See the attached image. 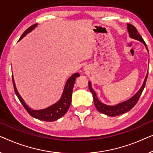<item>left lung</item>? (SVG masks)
<instances>
[{
  "mask_svg": "<svg viewBox=\"0 0 153 153\" xmlns=\"http://www.w3.org/2000/svg\"><path fill=\"white\" fill-rule=\"evenodd\" d=\"M127 25H128V31L129 33V36H130L131 38L134 39H137L138 41H140L141 42L143 43V44L145 45L146 48L147 49L148 52V50L147 48V46H146V43L143 41V38L141 37L140 34L138 33L136 27H135L133 25L129 24V23H127ZM148 71L147 73V75H146L145 79H144L143 83V85H142L141 87L134 96H133L131 98L128 99V100L125 101V102L119 103V104L114 105V106L107 105L105 104H103L102 102H101L98 99L96 92L94 91L93 89H92L91 82H89V88L90 91L91 92L92 95H93L94 102V105H95L96 108L97 109V110L99 111V112L104 114H106L107 116H109V117H117V116L123 114L130 111V109L133 108L134 105L137 104V102H138L139 98H140L142 92H143L144 89V87H145L146 86V80H147V77H148Z\"/></svg>",
  "mask_w": 153,
  "mask_h": 153,
  "instance_id": "obj_1",
  "label": "left lung"
}]
</instances>
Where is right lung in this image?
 <instances>
[{"instance_id":"add662e5","label":"right lung","mask_w":153,"mask_h":153,"mask_svg":"<svg viewBox=\"0 0 153 153\" xmlns=\"http://www.w3.org/2000/svg\"><path fill=\"white\" fill-rule=\"evenodd\" d=\"M37 26V23L34 24L28 27L26 30H25L23 34L21 35V36L19 39V40H21V39L24 37L27 33H29L30 32L35 28ZM79 76V74L78 73L74 74L72 75L68 79L67 82H66L65 87H64L63 93H62V97L57 101V102H55V104L51 105V106L47 107V108L43 109H39V110H34V109L29 107L27 105L25 104V102L23 100L22 97L20 96V94L17 91L16 85H15L14 77L12 75V82H13V86H14V89L15 94L17 97H18L19 100H20L21 104L23 105V106L24 107L28 114L32 117L37 119L41 120H44V121H55L59 119V118L63 117L65 114L67 112L68 108H69L71 103V97H72V92L73 89L74 87V83L76 81V79L77 77Z\"/></svg>"}]
</instances>
